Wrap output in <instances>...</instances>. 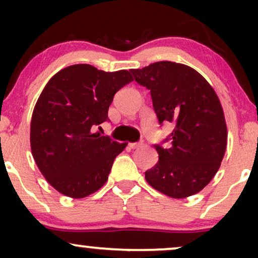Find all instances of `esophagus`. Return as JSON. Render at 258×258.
<instances>
[{
  "instance_id": "esophagus-1",
  "label": "esophagus",
  "mask_w": 258,
  "mask_h": 258,
  "mask_svg": "<svg viewBox=\"0 0 258 258\" xmlns=\"http://www.w3.org/2000/svg\"><path fill=\"white\" fill-rule=\"evenodd\" d=\"M143 146V142H138V143H130L128 147L131 148V149H137V148H141Z\"/></svg>"
}]
</instances>
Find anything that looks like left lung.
<instances>
[{
    "mask_svg": "<svg viewBox=\"0 0 258 258\" xmlns=\"http://www.w3.org/2000/svg\"><path fill=\"white\" fill-rule=\"evenodd\" d=\"M130 72L150 90L160 125H173L170 146H155L159 161L146 172L147 182L173 199L199 193L217 173L226 153L228 131L220 98L188 65L165 60Z\"/></svg>",
    "mask_w": 258,
    "mask_h": 258,
    "instance_id": "left-lung-1",
    "label": "left lung"
}]
</instances>
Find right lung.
<instances>
[{
	"label": "right lung",
	"instance_id": "1",
	"mask_svg": "<svg viewBox=\"0 0 258 258\" xmlns=\"http://www.w3.org/2000/svg\"><path fill=\"white\" fill-rule=\"evenodd\" d=\"M131 81L127 70L105 73L75 64L44 86L32 111L30 146L38 170L59 193L82 199L105 184L127 143L93 131L108 120L114 94Z\"/></svg>",
	"mask_w": 258,
	"mask_h": 258
}]
</instances>
